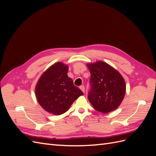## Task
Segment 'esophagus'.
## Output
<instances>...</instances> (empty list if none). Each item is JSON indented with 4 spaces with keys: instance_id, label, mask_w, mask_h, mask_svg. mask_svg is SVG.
<instances>
[{
    "instance_id": "34e87169",
    "label": "esophagus",
    "mask_w": 156,
    "mask_h": 156,
    "mask_svg": "<svg viewBox=\"0 0 156 156\" xmlns=\"http://www.w3.org/2000/svg\"><path fill=\"white\" fill-rule=\"evenodd\" d=\"M80 89H81V90H82L83 92H84V89H85V88H84V85H81V87H80Z\"/></svg>"
}]
</instances>
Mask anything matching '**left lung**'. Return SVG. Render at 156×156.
Masks as SVG:
<instances>
[{
  "instance_id": "left-lung-1",
  "label": "left lung",
  "mask_w": 156,
  "mask_h": 156,
  "mask_svg": "<svg viewBox=\"0 0 156 156\" xmlns=\"http://www.w3.org/2000/svg\"><path fill=\"white\" fill-rule=\"evenodd\" d=\"M90 72L88 99L98 111L107 113L119 107L124 98L126 83L120 73L107 63L88 64Z\"/></svg>"
}]
</instances>
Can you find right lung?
Listing matches in <instances>:
<instances>
[{"instance_id": "obj_1", "label": "right lung", "mask_w": 156, "mask_h": 156, "mask_svg": "<svg viewBox=\"0 0 156 156\" xmlns=\"http://www.w3.org/2000/svg\"><path fill=\"white\" fill-rule=\"evenodd\" d=\"M68 66L57 62L47 69L37 82V100L44 110L55 115L66 112L83 92L68 76Z\"/></svg>"}]
</instances>
